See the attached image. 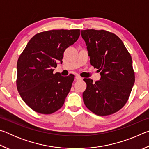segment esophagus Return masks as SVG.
I'll use <instances>...</instances> for the list:
<instances>
[{"label": "esophagus", "instance_id": "1", "mask_svg": "<svg viewBox=\"0 0 149 149\" xmlns=\"http://www.w3.org/2000/svg\"><path fill=\"white\" fill-rule=\"evenodd\" d=\"M75 79L76 81H79V80H81L82 79V77H81L79 75H76L75 77Z\"/></svg>", "mask_w": 149, "mask_h": 149}]
</instances>
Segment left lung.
Instances as JSON below:
<instances>
[{
	"label": "left lung",
	"instance_id": "8db88e82",
	"mask_svg": "<svg viewBox=\"0 0 149 149\" xmlns=\"http://www.w3.org/2000/svg\"><path fill=\"white\" fill-rule=\"evenodd\" d=\"M90 57V64L98 69L100 79L93 83L84 79L87 88L83 99L88 109L98 116L120 110L127 102L135 83L132 59L116 35L105 30L81 31Z\"/></svg>",
	"mask_w": 149,
	"mask_h": 149
}]
</instances>
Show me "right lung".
Listing matches in <instances>:
<instances>
[{"instance_id": "obj_1", "label": "right lung", "mask_w": 149, "mask_h": 149, "mask_svg": "<svg viewBox=\"0 0 149 149\" xmlns=\"http://www.w3.org/2000/svg\"><path fill=\"white\" fill-rule=\"evenodd\" d=\"M79 29H58L34 35L17 63V89L35 112L50 114L59 110L71 89L74 75L54 74L64 52L79 38Z\"/></svg>"}]
</instances>
